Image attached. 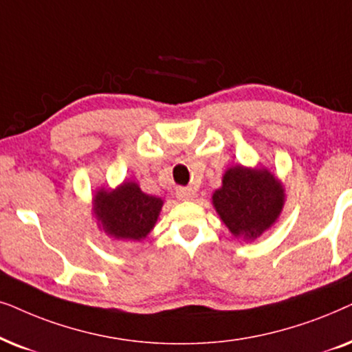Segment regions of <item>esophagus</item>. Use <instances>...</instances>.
<instances>
[{"instance_id":"esophagus-1","label":"esophagus","mask_w":352,"mask_h":352,"mask_svg":"<svg viewBox=\"0 0 352 352\" xmlns=\"http://www.w3.org/2000/svg\"><path fill=\"white\" fill-rule=\"evenodd\" d=\"M177 198L182 201H193L196 198V191L191 188H186V186H179L175 191Z\"/></svg>"}]
</instances>
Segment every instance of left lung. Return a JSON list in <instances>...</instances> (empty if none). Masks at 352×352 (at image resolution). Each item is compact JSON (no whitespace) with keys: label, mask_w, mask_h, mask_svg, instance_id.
<instances>
[{"label":"left lung","mask_w":352,"mask_h":352,"mask_svg":"<svg viewBox=\"0 0 352 352\" xmlns=\"http://www.w3.org/2000/svg\"><path fill=\"white\" fill-rule=\"evenodd\" d=\"M212 204L233 236L252 241L277 222L285 204V190L267 168L238 164L223 173Z\"/></svg>","instance_id":"8db88e82"}]
</instances>
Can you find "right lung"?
Segmentation results:
<instances>
[{"mask_svg": "<svg viewBox=\"0 0 352 352\" xmlns=\"http://www.w3.org/2000/svg\"><path fill=\"white\" fill-rule=\"evenodd\" d=\"M162 204L161 198L143 193L135 182H124L116 190H98L93 198V212L109 236L142 241L156 225Z\"/></svg>", "mask_w": 352, "mask_h": 352, "instance_id": "obj_1", "label": "right lung"}]
</instances>
